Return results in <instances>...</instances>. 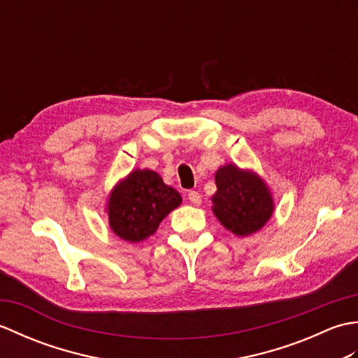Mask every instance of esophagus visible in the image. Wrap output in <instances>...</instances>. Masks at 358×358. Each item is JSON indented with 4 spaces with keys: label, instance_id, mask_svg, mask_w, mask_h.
<instances>
[{
    "label": "esophagus",
    "instance_id": "obj_1",
    "mask_svg": "<svg viewBox=\"0 0 358 358\" xmlns=\"http://www.w3.org/2000/svg\"><path fill=\"white\" fill-rule=\"evenodd\" d=\"M187 199H189V201L194 204V206H200V204H201V195L196 191H189Z\"/></svg>",
    "mask_w": 358,
    "mask_h": 358
}]
</instances>
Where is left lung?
<instances>
[{
  "label": "left lung",
  "mask_w": 358,
  "mask_h": 358,
  "mask_svg": "<svg viewBox=\"0 0 358 358\" xmlns=\"http://www.w3.org/2000/svg\"><path fill=\"white\" fill-rule=\"evenodd\" d=\"M215 185L212 210L227 231L248 237L269 222L273 214L272 194L255 172L224 164L215 172Z\"/></svg>",
  "instance_id": "8db88e82"
}]
</instances>
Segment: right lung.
<instances>
[{"mask_svg":"<svg viewBox=\"0 0 358 358\" xmlns=\"http://www.w3.org/2000/svg\"><path fill=\"white\" fill-rule=\"evenodd\" d=\"M181 204V195L164 185L154 171L135 169L112 189L108 200L109 226L121 240L149 238L159 223Z\"/></svg>","mask_w":358,"mask_h":358,"instance_id":"1","label":"right lung"}]
</instances>
